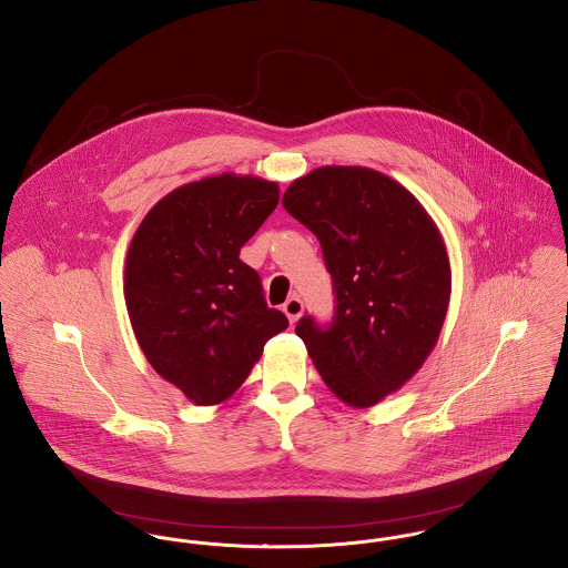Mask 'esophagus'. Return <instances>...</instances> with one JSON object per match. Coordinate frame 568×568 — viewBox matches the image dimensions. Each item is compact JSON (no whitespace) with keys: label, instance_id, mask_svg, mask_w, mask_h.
I'll list each match as a JSON object with an SVG mask.
<instances>
[{"label":"esophagus","instance_id":"34e87169","mask_svg":"<svg viewBox=\"0 0 568 568\" xmlns=\"http://www.w3.org/2000/svg\"><path fill=\"white\" fill-rule=\"evenodd\" d=\"M283 311H285V315L290 317V322L292 324H296L298 322V317L303 315V311H305V305H303V301L298 298V296H292L285 305H283Z\"/></svg>","mask_w":568,"mask_h":568}]
</instances>
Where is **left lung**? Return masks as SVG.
<instances>
[{
    "label": "left lung",
    "mask_w": 568,
    "mask_h": 568,
    "mask_svg": "<svg viewBox=\"0 0 568 568\" xmlns=\"http://www.w3.org/2000/svg\"><path fill=\"white\" fill-rule=\"evenodd\" d=\"M283 207L320 240L335 317L296 326L326 387L354 408L397 392L437 346L452 294L435 220L392 176L322 166L296 179Z\"/></svg>",
    "instance_id": "obj_1"
}]
</instances>
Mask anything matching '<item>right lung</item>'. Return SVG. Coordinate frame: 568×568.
Returning <instances> with one entry per match:
<instances>
[{
  "mask_svg": "<svg viewBox=\"0 0 568 568\" xmlns=\"http://www.w3.org/2000/svg\"><path fill=\"white\" fill-rule=\"evenodd\" d=\"M278 205V183L207 176L158 201L133 233L125 305L151 367L199 406L229 399L290 326L240 248Z\"/></svg>",
  "mask_w": 568,
  "mask_h": 568,
  "instance_id": "right-lung-1",
  "label": "right lung"
}]
</instances>
